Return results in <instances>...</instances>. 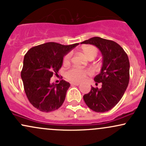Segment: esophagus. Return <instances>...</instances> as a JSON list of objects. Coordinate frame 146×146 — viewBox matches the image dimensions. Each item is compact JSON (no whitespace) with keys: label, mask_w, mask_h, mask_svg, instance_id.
<instances>
[{"label":"esophagus","mask_w":146,"mask_h":146,"mask_svg":"<svg viewBox=\"0 0 146 146\" xmlns=\"http://www.w3.org/2000/svg\"><path fill=\"white\" fill-rule=\"evenodd\" d=\"M71 85H75V86H79L80 85V83H76V82H71Z\"/></svg>","instance_id":"34e87169"}]
</instances>
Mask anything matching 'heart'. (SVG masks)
<instances>
[{
	"instance_id": "obj_1",
	"label": "heart",
	"mask_w": 146,
	"mask_h": 146,
	"mask_svg": "<svg viewBox=\"0 0 146 146\" xmlns=\"http://www.w3.org/2000/svg\"><path fill=\"white\" fill-rule=\"evenodd\" d=\"M82 53L87 59L96 57L98 54V48L94 46L88 45L85 46L82 48ZM71 58V53H69L64 56L63 59L64 65H68L70 63ZM91 74V71L89 69H80L78 68H71L65 73V77L69 81L73 82H80L88 75Z\"/></svg>"
}]
</instances>
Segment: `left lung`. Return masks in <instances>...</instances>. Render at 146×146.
<instances>
[{
  "mask_svg": "<svg viewBox=\"0 0 146 146\" xmlns=\"http://www.w3.org/2000/svg\"><path fill=\"white\" fill-rule=\"evenodd\" d=\"M97 46L101 51L103 64L101 71L95 77L102 88L91 87L83 98L93 111L104 113L115 107L120 101L128 87L130 79V62L123 48L113 40L93 37L81 42Z\"/></svg>",
  "mask_w": 146,
  "mask_h": 146,
  "instance_id": "1",
  "label": "left lung"
}]
</instances>
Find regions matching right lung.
Returning <instances> with one entry per match:
<instances>
[{"label":"right lung","mask_w":146,"mask_h":146,"mask_svg":"<svg viewBox=\"0 0 146 146\" xmlns=\"http://www.w3.org/2000/svg\"><path fill=\"white\" fill-rule=\"evenodd\" d=\"M78 44L46 42L33 46L27 52L21 78L28 100L37 109L48 113L62 105L70 84L62 80L55 84L50 80L62 67L64 56Z\"/></svg>","instance_id":"1"}]
</instances>
